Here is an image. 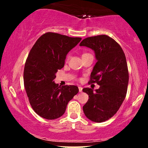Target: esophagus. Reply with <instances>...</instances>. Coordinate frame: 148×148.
I'll use <instances>...</instances> for the list:
<instances>
[{
  "mask_svg": "<svg viewBox=\"0 0 148 148\" xmlns=\"http://www.w3.org/2000/svg\"><path fill=\"white\" fill-rule=\"evenodd\" d=\"M79 92H82L83 88L81 87V86H79Z\"/></svg>",
  "mask_w": 148,
  "mask_h": 148,
  "instance_id": "obj_1",
  "label": "esophagus"
}]
</instances>
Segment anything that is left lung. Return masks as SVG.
<instances>
[{"mask_svg":"<svg viewBox=\"0 0 148 148\" xmlns=\"http://www.w3.org/2000/svg\"><path fill=\"white\" fill-rule=\"evenodd\" d=\"M92 49L97 60L89 83H97L99 89H83L89 99L83 106L84 114L95 123H102L114 115L127 95L129 72L123 49L113 38L105 35L84 39L80 43Z\"/></svg>","mask_w":148,"mask_h":148,"instance_id":"left-lung-1","label":"left lung"}]
</instances>
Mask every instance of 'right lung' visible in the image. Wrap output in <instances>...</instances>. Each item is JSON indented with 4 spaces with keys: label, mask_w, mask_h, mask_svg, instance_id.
Masks as SVG:
<instances>
[{
    "label": "right lung",
    "mask_w": 148,
    "mask_h": 148,
    "mask_svg": "<svg viewBox=\"0 0 148 148\" xmlns=\"http://www.w3.org/2000/svg\"><path fill=\"white\" fill-rule=\"evenodd\" d=\"M81 40L49 32L37 40L28 54L23 71L24 87L34 111L43 118L62 116L67 103L79 92L77 86L60 87L53 80L64 67L67 54Z\"/></svg>",
    "instance_id": "right-lung-1"
}]
</instances>
